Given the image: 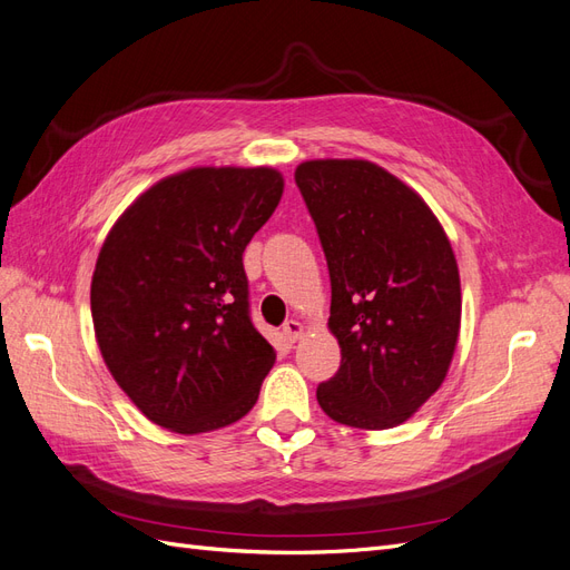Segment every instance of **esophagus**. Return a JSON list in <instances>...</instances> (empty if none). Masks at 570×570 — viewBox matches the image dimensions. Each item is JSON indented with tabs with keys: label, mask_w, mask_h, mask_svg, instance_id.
I'll return each instance as SVG.
<instances>
[{
	"label": "esophagus",
	"mask_w": 570,
	"mask_h": 570,
	"mask_svg": "<svg viewBox=\"0 0 570 570\" xmlns=\"http://www.w3.org/2000/svg\"><path fill=\"white\" fill-rule=\"evenodd\" d=\"M283 333H285V337H287L289 342H297V340L304 335V325H302L299 321H295V318H289V321L283 325Z\"/></svg>",
	"instance_id": "34e87169"
}]
</instances>
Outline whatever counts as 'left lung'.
Wrapping results in <instances>:
<instances>
[{
    "mask_svg": "<svg viewBox=\"0 0 570 570\" xmlns=\"http://www.w3.org/2000/svg\"><path fill=\"white\" fill-rule=\"evenodd\" d=\"M331 271L340 371L318 385L335 423L387 430L411 419L450 373L461 331L459 264L425 199L366 159L295 170Z\"/></svg>",
    "mask_w": 570,
    "mask_h": 570,
    "instance_id": "8db88e82",
    "label": "left lung"
}]
</instances>
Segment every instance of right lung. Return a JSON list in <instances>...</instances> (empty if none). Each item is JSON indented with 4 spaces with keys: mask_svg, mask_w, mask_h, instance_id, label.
<instances>
[{
    "mask_svg": "<svg viewBox=\"0 0 570 570\" xmlns=\"http://www.w3.org/2000/svg\"><path fill=\"white\" fill-rule=\"evenodd\" d=\"M283 189L271 166L185 168L145 189L99 249L97 347L130 402L170 433L247 416L275 364L249 321L243 254Z\"/></svg>",
    "mask_w": 570,
    "mask_h": 570,
    "instance_id": "right-lung-1",
    "label": "right lung"
}]
</instances>
